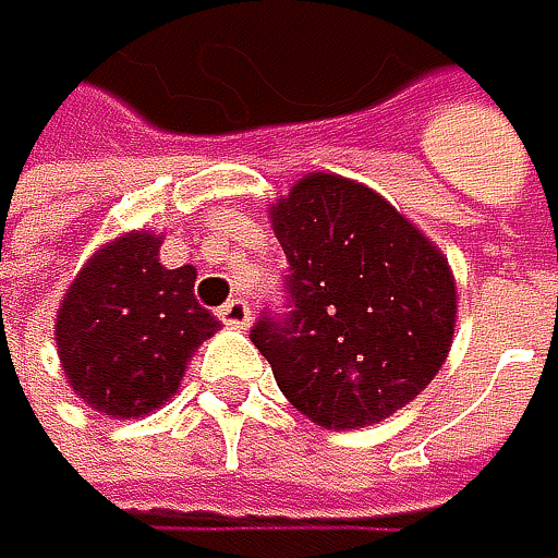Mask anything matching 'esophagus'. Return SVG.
<instances>
[{
	"instance_id": "34e87169",
	"label": "esophagus",
	"mask_w": 558,
	"mask_h": 558,
	"mask_svg": "<svg viewBox=\"0 0 558 558\" xmlns=\"http://www.w3.org/2000/svg\"><path fill=\"white\" fill-rule=\"evenodd\" d=\"M217 317L223 320L227 328H247L251 325V307H247V301H241V298H233V301H227L220 311H217Z\"/></svg>"
}]
</instances>
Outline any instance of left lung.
Returning a JSON list of instances; mask_svg holds the SVG:
<instances>
[{
  "label": "left lung",
  "instance_id": "left-lung-1",
  "mask_svg": "<svg viewBox=\"0 0 558 558\" xmlns=\"http://www.w3.org/2000/svg\"><path fill=\"white\" fill-rule=\"evenodd\" d=\"M288 314L251 331L277 388L320 428L378 425L441 372L459 291L448 257L372 186L307 173L270 207Z\"/></svg>",
  "mask_w": 558,
  "mask_h": 558
}]
</instances>
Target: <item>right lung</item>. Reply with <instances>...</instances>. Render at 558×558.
<instances>
[{"instance_id": "right-lung-1", "label": "right lung", "mask_w": 558, "mask_h": 558, "mask_svg": "<svg viewBox=\"0 0 558 558\" xmlns=\"http://www.w3.org/2000/svg\"><path fill=\"white\" fill-rule=\"evenodd\" d=\"M163 238L133 230L102 244L56 311L70 388L110 418H143L180 388L186 361L220 331L194 298L197 267H163Z\"/></svg>"}]
</instances>
